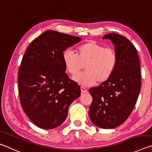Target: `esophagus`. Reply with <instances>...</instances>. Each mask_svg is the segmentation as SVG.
Listing matches in <instances>:
<instances>
[{
	"mask_svg": "<svg viewBox=\"0 0 152 152\" xmlns=\"http://www.w3.org/2000/svg\"><path fill=\"white\" fill-rule=\"evenodd\" d=\"M81 93H83V94H84V93H87V89L86 88V87H84L83 86L81 87Z\"/></svg>",
	"mask_w": 152,
	"mask_h": 152,
	"instance_id": "obj_1",
	"label": "esophagus"
}]
</instances>
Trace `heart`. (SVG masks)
<instances>
[{
  "label": "heart",
  "mask_w": 152,
  "mask_h": 152,
  "mask_svg": "<svg viewBox=\"0 0 152 152\" xmlns=\"http://www.w3.org/2000/svg\"><path fill=\"white\" fill-rule=\"evenodd\" d=\"M63 61L72 75L78 74L85 65L86 71L75 77L74 80L83 86H91L96 82L103 83L111 77L118 64V57L111 48L90 41L78 46L76 54L65 50Z\"/></svg>",
  "instance_id": "b5f03b06"
}]
</instances>
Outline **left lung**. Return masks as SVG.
Instances as JSON below:
<instances>
[{"label":"left lung","mask_w":152,"mask_h":152,"mask_svg":"<svg viewBox=\"0 0 152 152\" xmlns=\"http://www.w3.org/2000/svg\"><path fill=\"white\" fill-rule=\"evenodd\" d=\"M115 47L118 64L107 81L89 92L93 101L89 115L92 123L103 129H113L128 118L141 89L140 63L135 47L126 37L117 33L105 34Z\"/></svg>","instance_id":"1"}]
</instances>
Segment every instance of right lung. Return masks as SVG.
Instances as JSON below:
<instances>
[{
	"label": "right lung",
	"mask_w": 152,
	"mask_h": 152,
	"mask_svg": "<svg viewBox=\"0 0 152 152\" xmlns=\"http://www.w3.org/2000/svg\"><path fill=\"white\" fill-rule=\"evenodd\" d=\"M80 37L49 30L28 45L18 73L23 111L40 128H55L66 118L69 105L81 95L80 86L65 73L63 53Z\"/></svg>",
	"instance_id": "obj_1"
}]
</instances>
